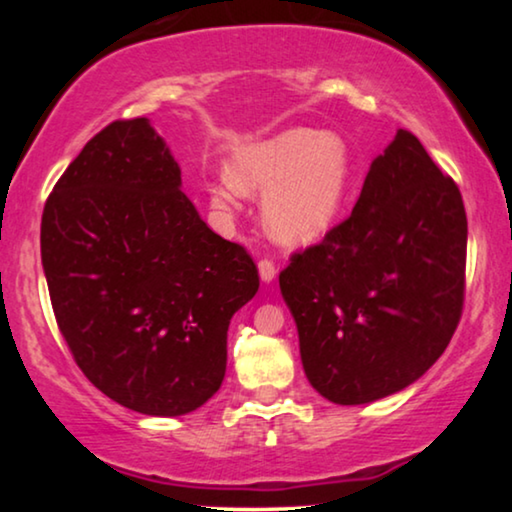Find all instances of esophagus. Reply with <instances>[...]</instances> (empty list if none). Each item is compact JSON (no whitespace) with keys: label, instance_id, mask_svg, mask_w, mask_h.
<instances>
[{"label":"esophagus","instance_id":"34e87169","mask_svg":"<svg viewBox=\"0 0 512 512\" xmlns=\"http://www.w3.org/2000/svg\"><path fill=\"white\" fill-rule=\"evenodd\" d=\"M258 275H261V282L270 284L272 279L277 277V268H275V263L268 261V258H263V261H258Z\"/></svg>","mask_w":512,"mask_h":512}]
</instances>
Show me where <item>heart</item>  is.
<instances>
[{
    "label": "heart",
    "mask_w": 512,
    "mask_h": 512,
    "mask_svg": "<svg viewBox=\"0 0 512 512\" xmlns=\"http://www.w3.org/2000/svg\"><path fill=\"white\" fill-rule=\"evenodd\" d=\"M352 191V151L338 132L291 128L244 144L209 186L216 209L265 193L263 221L277 242L303 247L340 221Z\"/></svg>",
    "instance_id": "heart-1"
}]
</instances>
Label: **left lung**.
I'll list each match as a JSON object with an SVG mask.
<instances>
[{"label":"left lung","mask_w":512,"mask_h":512,"mask_svg":"<svg viewBox=\"0 0 512 512\" xmlns=\"http://www.w3.org/2000/svg\"><path fill=\"white\" fill-rule=\"evenodd\" d=\"M466 240L457 184L398 130L370 163L352 216L279 275L305 375L321 396L380 401L438 361L464 305Z\"/></svg>","instance_id":"8db88e82"}]
</instances>
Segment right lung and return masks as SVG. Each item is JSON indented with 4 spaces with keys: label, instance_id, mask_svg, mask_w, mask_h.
Masks as SVG:
<instances>
[{
    "label": "right lung",
    "instance_id": "1",
    "mask_svg": "<svg viewBox=\"0 0 512 512\" xmlns=\"http://www.w3.org/2000/svg\"><path fill=\"white\" fill-rule=\"evenodd\" d=\"M41 265L62 338L111 401L151 417L219 391L233 314L258 270L181 191V167L149 118L90 139L48 195Z\"/></svg>",
    "mask_w": 512,
    "mask_h": 512
}]
</instances>
